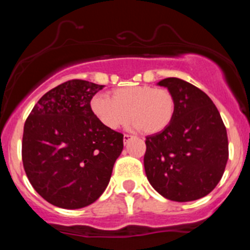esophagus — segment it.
I'll list each match as a JSON object with an SVG mask.
<instances>
[{
	"label": "esophagus",
	"instance_id": "34e87169",
	"mask_svg": "<svg viewBox=\"0 0 250 250\" xmlns=\"http://www.w3.org/2000/svg\"><path fill=\"white\" fill-rule=\"evenodd\" d=\"M131 137H133V136H130V135H128V134L123 135V142H125V145H127L128 141L131 139Z\"/></svg>",
	"mask_w": 250,
	"mask_h": 250
}]
</instances>
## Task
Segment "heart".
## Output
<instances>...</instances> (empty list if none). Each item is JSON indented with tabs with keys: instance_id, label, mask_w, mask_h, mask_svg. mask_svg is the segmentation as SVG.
<instances>
[{
	"instance_id": "1",
	"label": "heart",
	"mask_w": 250,
	"mask_h": 250,
	"mask_svg": "<svg viewBox=\"0 0 250 250\" xmlns=\"http://www.w3.org/2000/svg\"><path fill=\"white\" fill-rule=\"evenodd\" d=\"M91 113L105 128L116 130L131 120L135 130L156 134L170 125L175 114V100L167 89L151 85H134L115 89L108 95L94 96Z\"/></svg>"
}]
</instances>
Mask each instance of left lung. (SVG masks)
I'll list each match as a JSON object with an SVG mask.
<instances>
[{"label":"left lung","mask_w":250,"mask_h":250,"mask_svg":"<svg viewBox=\"0 0 250 250\" xmlns=\"http://www.w3.org/2000/svg\"><path fill=\"white\" fill-rule=\"evenodd\" d=\"M157 84L174 96L175 114L167 128L146 140V175L166 199L199 200L216 187L225 173L226 127L210 97L201 89L176 77Z\"/></svg>","instance_id":"obj_1"}]
</instances>
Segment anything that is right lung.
<instances>
[{
	"label": "right lung",
	"mask_w": 250,
	"mask_h": 250,
	"mask_svg": "<svg viewBox=\"0 0 250 250\" xmlns=\"http://www.w3.org/2000/svg\"><path fill=\"white\" fill-rule=\"evenodd\" d=\"M103 87L83 80L62 83L39 100L24 123L25 174L56 207L79 209L95 202L122 153L123 135L91 113V99Z\"/></svg>",
	"instance_id": "add662e5"
}]
</instances>
